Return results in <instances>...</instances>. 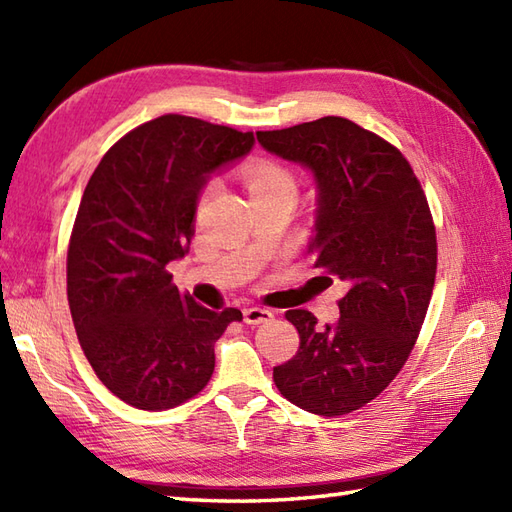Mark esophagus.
I'll return each instance as SVG.
<instances>
[{
  "instance_id": "34e87169",
  "label": "esophagus",
  "mask_w": 512,
  "mask_h": 512,
  "mask_svg": "<svg viewBox=\"0 0 512 512\" xmlns=\"http://www.w3.org/2000/svg\"><path fill=\"white\" fill-rule=\"evenodd\" d=\"M273 319V312L270 310H266V308H246L244 310V321L248 323V325H259V323H266V321H270Z\"/></svg>"
}]
</instances>
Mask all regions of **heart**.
Returning a JSON list of instances; mask_svg holds the SVG:
<instances>
[{"label": "heart", "instance_id": "obj_1", "mask_svg": "<svg viewBox=\"0 0 512 512\" xmlns=\"http://www.w3.org/2000/svg\"><path fill=\"white\" fill-rule=\"evenodd\" d=\"M242 178L250 198H264V195H295L297 182L290 169L273 160H253L248 162L242 171ZM211 193V187L204 191L206 195Z\"/></svg>", "mask_w": 512, "mask_h": 512}]
</instances>
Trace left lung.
<instances>
[{
    "mask_svg": "<svg viewBox=\"0 0 512 512\" xmlns=\"http://www.w3.org/2000/svg\"><path fill=\"white\" fill-rule=\"evenodd\" d=\"M257 140L312 169L319 204L308 253L325 284L347 286L336 325L286 312L299 350L273 380L292 405L345 416L389 387L427 317L438 268L427 195L398 147L341 116L257 132Z\"/></svg>",
    "mask_w": 512,
    "mask_h": 512,
    "instance_id": "obj_1",
    "label": "left lung"
}]
</instances>
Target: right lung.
Wrapping results in <instances>:
<instances>
[{"instance_id":"add662e5","label":"right lung","mask_w":512,"mask_h":512,"mask_svg":"<svg viewBox=\"0 0 512 512\" xmlns=\"http://www.w3.org/2000/svg\"><path fill=\"white\" fill-rule=\"evenodd\" d=\"M253 132L182 114L138 125L107 149L76 211L68 303L101 383L127 405L165 411L198 396L213 345L237 308L198 306L171 284L189 253L200 191L213 169L244 156Z\"/></svg>"}]
</instances>
